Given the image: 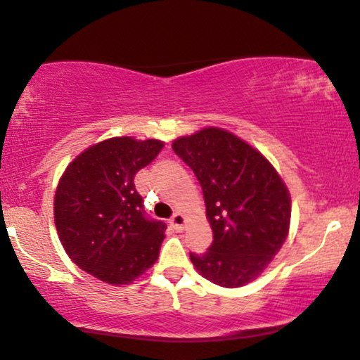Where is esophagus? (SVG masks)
Here are the masks:
<instances>
[{"label": "esophagus", "mask_w": 360, "mask_h": 360, "mask_svg": "<svg viewBox=\"0 0 360 360\" xmlns=\"http://www.w3.org/2000/svg\"><path fill=\"white\" fill-rule=\"evenodd\" d=\"M186 221H187L186 215L181 214V212H176V214L171 217L169 224L176 231H182V230H184V226H186Z\"/></svg>", "instance_id": "esophagus-1"}]
</instances>
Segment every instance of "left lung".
Wrapping results in <instances>:
<instances>
[{"label":"left lung","mask_w":360,"mask_h":360,"mask_svg":"<svg viewBox=\"0 0 360 360\" xmlns=\"http://www.w3.org/2000/svg\"><path fill=\"white\" fill-rule=\"evenodd\" d=\"M173 150L200 182L214 243L191 261L207 281L243 287L271 264L290 229L285 182L261 151L231 131L205 127Z\"/></svg>","instance_id":"left-lung-1"}]
</instances>
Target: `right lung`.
I'll list each match as a JSON object with an SVG mask.
<instances>
[{"label":"right lung","instance_id":"right-lung-1","mask_svg":"<svg viewBox=\"0 0 360 360\" xmlns=\"http://www.w3.org/2000/svg\"><path fill=\"white\" fill-rule=\"evenodd\" d=\"M161 140L112 136L67 166L53 199L55 226L75 264L110 285H127L158 259L163 221L148 220L134 178L163 148Z\"/></svg>","mask_w":360,"mask_h":360}]
</instances>
